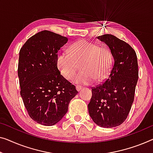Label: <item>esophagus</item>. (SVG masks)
Here are the masks:
<instances>
[{"label": "esophagus", "instance_id": "1", "mask_svg": "<svg viewBox=\"0 0 153 153\" xmlns=\"http://www.w3.org/2000/svg\"><path fill=\"white\" fill-rule=\"evenodd\" d=\"M76 90H77V91H80V90L82 89V86L77 85V86H76Z\"/></svg>", "mask_w": 153, "mask_h": 153}]
</instances>
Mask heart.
Instances as JSON below:
<instances>
[{
	"label": "heart",
	"mask_w": 153,
	"mask_h": 153,
	"mask_svg": "<svg viewBox=\"0 0 153 153\" xmlns=\"http://www.w3.org/2000/svg\"><path fill=\"white\" fill-rule=\"evenodd\" d=\"M79 65L82 70L74 82L89 84L97 79H105L110 73L112 58L108 49L89 41L82 40L74 43L69 51H62L57 57V65L61 74L67 79L74 77Z\"/></svg>",
	"instance_id": "obj_1"
}]
</instances>
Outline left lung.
<instances>
[{
  "label": "left lung",
  "instance_id": "left-lung-1",
  "mask_svg": "<svg viewBox=\"0 0 153 153\" xmlns=\"http://www.w3.org/2000/svg\"><path fill=\"white\" fill-rule=\"evenodd\" d=\"M110 49L113 58L108 78L92 88L88 109L95 124L103 128L120 126L126 120L134 101L138 80V64L133 48L111 34L97 36Z\"/></svg>",
  "mask_w": 153,
  "mask_h": 153
}]
</instances>
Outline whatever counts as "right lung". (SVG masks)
Returning <instances> with one entry per match:
<instances>
[{
    "label": "right lung",
    "mask_w": 153,
    "mask_h": 153,
    "mask_svg": "<svg viewBox=\"0 0 153 153\" xmlns=\"http://www.w3.org/2000/svg\"><path fill=\"white\" fill-rule=\"evenodd\" d=\"M67 41V37L44 30L29 38L20 50V95L30 117L45 126L62 120L78 93L57 67L58 51Z\"/></svg>",
    "instance_id": "1"
}]
</instances>
